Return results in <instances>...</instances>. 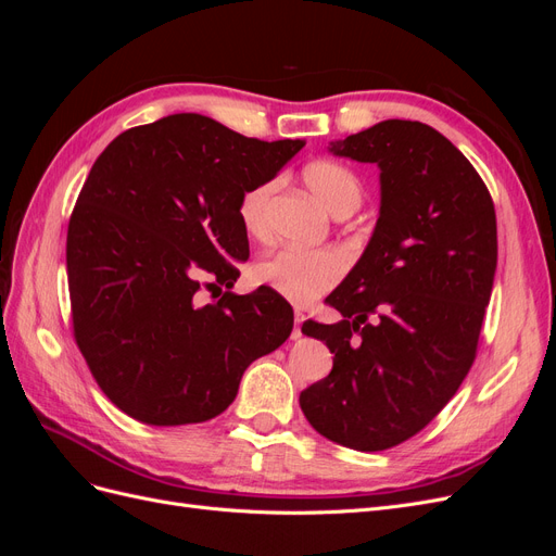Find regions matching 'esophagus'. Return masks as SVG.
<instances>
[{
    "mask_svg": "<svg viewBox=\"0 0 556 556\" xmlns=\"http://www.w3.org/2000/svg\"><path fill=\"white\" fill-rule=\"evenodd\" d=\"M301 323H304V313H294V329H292V341H299L301 339V336H304V333H301Z\"/></svg>",
    "mask_w": 556,
    "mask_h": 556,
    "instance_id": "esophagus-1",
    "label": "esophagus"
}]
</instances>
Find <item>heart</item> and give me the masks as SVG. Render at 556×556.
Listing matches in <instances>:
<instances>
[{
	"label": "heart",
	"mask_w": 556,
	"mask_h": 556,
	"mask_svg": "<svg viewBox=\"0 0 556 556\" xmlns=\"http://www.w3.org/2000/svg\"><path fill=\"white\" fill-rule=\"evenodd\" d=\"M311 192L336 215L362 204V182L348 166L329 160L311 162L304 169ZM278 190V180L268 178L252 185L239 201V220L248 237L264 241L271 233L268 208ZM345 255L336 248H282L260 260L252 268L255 280L276 290L296 306H308L329 292L345 274Z\"/></svg>",
	"instance_id": "1"
}]
</instances>
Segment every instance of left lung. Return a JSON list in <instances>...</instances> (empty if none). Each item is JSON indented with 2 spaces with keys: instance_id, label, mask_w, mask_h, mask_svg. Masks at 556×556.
<instances>
[{
  "instance_id": "1",
  "label": "left lung",
  "mask_w": 556,
  "mask_h": 556,
  "mask_svg": "<svg viewBox=\"0 0 556 556\" xmlns=\"http://www.w3.org/2000/svg\"><path fill=\"white\" fill-rule=\"evenodd\" d=\"M329 150L378 164L380 215L329 294L341 323L301 327L327 343L333 368L299 403L325 439L378 452L422 431L476 359L496 274V213L473 164L425 123L382 121Z\"/></svg>"
}]
</instances>
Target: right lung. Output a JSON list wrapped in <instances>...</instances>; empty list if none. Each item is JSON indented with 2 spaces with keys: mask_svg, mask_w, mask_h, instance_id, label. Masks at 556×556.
Here are the masks:
<instances>
[{
  "mask_svg": "<svg viewBox=\"0 0 556 556\" xmlns=\"http://www.w3.org/2000/svg\"><path fill=\"white\" fill-rule=\"evenodd\" d=\"M301 139L260 141L199 113L115 137L92 164L66 231L76 343L102 392L143 425H197L227 410L245 368L280 348L294 313L280 294L225 292L245 262L241 194L274 178Z\"/></svg>",
  "mask_w": 556,
  "mask_h": 556,
  "instance_id": "1",
  "label": "right lung"
}]
</instances>
